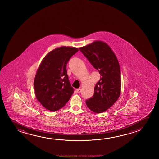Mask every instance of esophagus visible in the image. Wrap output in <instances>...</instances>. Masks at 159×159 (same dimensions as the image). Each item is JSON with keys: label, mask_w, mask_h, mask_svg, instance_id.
Returning <instances> with one entry per match:
<instances>
[{"label": "esophagus", "mask_w": 159, "mask_h": 159, "mask_svg": "<svg viewBox=\"0 0 159 159\" xmlns=\"http://www.w3.org/2000/svg\"><path fill=\"white\" fill-rule=\"evenodd\" d=\"M76 91L77 93H80L81 90L80 89H76Z\"/></svg>", "instance_id": "obj_1"}]
</instances>
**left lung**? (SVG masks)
<instances>
[{
  "label": "left lung",
  "instance_id": "1",
  "mask_svg": "<svg viewBox=\"0 0 159 159\" xmlns=\"http://www.w3.org/2000/svg\"><path fill=\"white\" fill-rule=\"evenodd\" d=\"M79 50L100 74V79L94 88V95L86 100V105L93 112H104L120 96L121 71L117 57L104 42H94Z\"/></svg>",
  "mask_w": 159,
  "mask_h": 159
}]
</instances>
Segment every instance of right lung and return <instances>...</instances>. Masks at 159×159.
I'll list each match as a JSON object with an SVG mask.
<instances>
[{
	"instance_id": "add662e5",
	"label": "right lung",
	"mask_w": 159,
	"mask_h": 159,
	"mask_svg": "<svg viewBox=\"0 0 159 159\" xmlns=\"http://www.w3.org/2000/svg\"><path fill=\"white\" fill-rule=\"evenodd\" d=\"M78 49L61 47L49 52L39 66L34 81L37 99L47 109L56 111L70 99L74 89L69 80L66 65Z\"/></svg>"
}]
</instances>
